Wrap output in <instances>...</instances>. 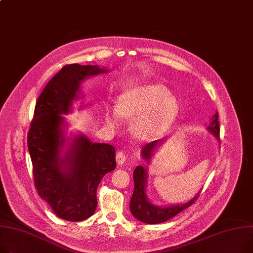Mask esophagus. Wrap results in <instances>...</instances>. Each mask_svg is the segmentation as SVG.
I'll use <instances>...</instances> for the list:
<instances>
[{
  "label": "esophagus",
  "mask_w": 253,
  "mask_h": 253,
  "mask_svg": "<svg viewBox=\"0 0 253 253\" xmlns=\"http://www.w3.org/2000/svg\"><path fill=\"white\" fill-rule=\"evenodd\" d=\"M116 161H117L118 165H120V166H122L125 163L126 156H125L123 151H118L117 155H116Z\"/></svg>",
  "instance_id": "34e87169"
}]
</instances>
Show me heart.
<instances>
[{"mask_svg":"<svg viewBox=\"0 0 253 253\" xmlns=\"http://www.w3.org/2000/svg\"><path fill=\"white\" fill-rule=\"evenodd\" d=\"M179 106L170 91L160 84H144L126 90L118 98L117 109L108 110L106 121L118 127L124 118H134L132 128L144 140L160 136L174 122Z\"/></svg>","mask_w":253,"mask_h":253,"instance_id":"1","label":"heart"}]
</instances>
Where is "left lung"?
Instances as JSON below:
<instances>
[{
  "label": "left lung",
  "mask_w": 253,
  "mask_h": 253,
  "mask_svg": "<svg viewBox=\"0 0 253 253\" xmlns=\"http://www.w3.org/2000/svg\"><path fill=\"white\" fill-rule=\"evenodd\" d=\"M207 129L212 134L216 140H218V138H220L218 137L220 136V125H218L217 113L212 116L211 123ZM163 142L164 139L155 140L145 144L141 148V157L145 162H147V164L150 163L151 158L155 155V151ZM147 177L148 174L146 166H137L133 172L134 191L130 200V211L134 217L142 223L161 224L170 220V218L174 217L185 209L189 208L199 195V193H197L192 199L185 204L171 205L166 207L156 206L148 199L146 194Z\"/></svg>",
  "instance_id": "1"
}]
</instances>
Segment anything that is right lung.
<instances>
[{
  "mask_svg": "<svg viewBox=\"0 0 253 253\" xmlns=\"http://www.w3.org/2000/svg\"><path fill=\"white\" fill-rule=\"evenodd\" d=\"M108 71L98 65L64 66L48 81L35 109L27 136L35 185L56 215L66 221L80 222L93 214L98 184L116 168L113 145L92 142L80 133L67 137L62 116L72 112L83 80Z\"/></svg>",
  "mask_w": 253,
  "mask_h": 253,
  "instance_id": "right-lung-1",
  "label": "right lung"
}]
</instances>
